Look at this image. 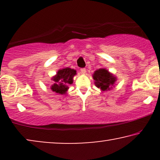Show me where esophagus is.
<instances>
[{"label":"esophagus","instance_id":"1","mask_svg":"<svg viewBox=\"0 0 160 160\" xmlns=\"http://www.w3.org/2000/svg\"><path fill=\"white\" fill-rule=\"evenodd\" d=\"M86 72H87V71H86V69H85V68L81 69V73H82V74H85V73H86Z\"/></svg>","mask_w":160,"mask_h":160}]
</instances>
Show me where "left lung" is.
I'll return each mask as SVG.
<instances>
[{
	"label": "left lung",
	"instance_id": "left-lung-1",
	"mask_svg": "<svg viewBox=\"0 0 160 160\" xmlns=\"http://www.w3.org/2000/svg\"><path fill=\"white\" fill-rule=\"evenodd\" d=\"M92 78L95 86L105 92L112 89L117 80V76L104 68L96 70L92 74Z\"/></svg>",
	"mask_w": 160,
	"mask_h": 160
}]
</instances>
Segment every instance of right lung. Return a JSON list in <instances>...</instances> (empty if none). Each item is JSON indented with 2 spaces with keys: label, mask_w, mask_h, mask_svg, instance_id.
<instances>
[{
  "label": "right lung",
  "mask_w": 160,
  "mask_h": 160,
  "mask_svg": "<svg viewBox=\"0 0 160 160\" xmlns=\"http://www.w3.org/2000/svg\"><path fill=\"white\" fill-rule=\"evenodd\" d=\"M76 75V71L71 68L66 67L59 69L57 73L52 78L53 84L50 87V89L54 92L65 95L68 90L69 84L73 82V77Z\"/></svg>",
  "instance_id": "1"
}]
</instances>
